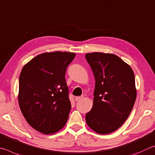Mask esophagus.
Listing matches in <instances>:
<instances>
[{
    "label": "esophagus",
    "instance_id": "34e87169",
    "mask_svg": "<svg viewBox=\"0 0 155 155\" xmlns=\"http://www.w3.org/2000/svg\"><path fill=\"white\" fill-rule=\"evenodd\" d=\"M83 99V96H80V97H76L75 98V101H80V100H82Z\"/></svg>",
    "mask_w": 155,
    "mask_h": 155
}]
</instances>
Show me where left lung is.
Returning a JSON list of instances; mask_svg holds the SVG:
<instances>
[{"label": "left lung", "mask_w": 155, "mask_h": 155, "mask_svg": "<svg viewBox=\"0 0 155 155\" xmlns=\"http://www.w3.org/2000/svg\"><path fill=\"white\" fill-rule=\"evenodd\" d=\"M95 86L93 105L86 114L88 126L99 134H109L129 117L136 99L135 75L131 67L118 56L88 53Z\"/></svg>", "instance_id": "1"}]
</instances>
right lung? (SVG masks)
<instances>
[{
  "instance_id": "1",
  "label": "right lung",
  "mask_w": 155,
  "mask_h": 155,
  "mask_svg": "<svg viewBox=\"0 0 155 155\" xmlns=\"http://www.w3.org/2000/svg\"><path fill=\"white\" fill-rule=\"evenodd\" d=\"M75 54L54 51L39 54L23 67L19 79L18 102L32 128L53 134L66 124L71 108L65 80Z\"/></svg>"
}]
</instances>
